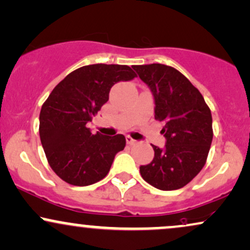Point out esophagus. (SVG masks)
<instances>
[{
    "label": "esophagus",
    "instance_id": "esophagus-1",
    "mask_svg": "<svg viewBox=\"0 0 250 250\" xmlns=\"http://www.w3.org/2000/svg\"><path fill=\"white\" fill-rule=\"evenodd\" d=\"M125 141H127V143H128V144H130V146H133V144L136 143V141H135L134 138H131L130 136H127V137H125Z\"/></svg>",
    "mask_w": 250,
    "mask_h": 250
}]
</instances>
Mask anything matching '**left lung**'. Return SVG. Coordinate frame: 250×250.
Wrapping results in <instances>:
<instances>
[{"instance_id": "8db88e82", "label": "left lung", "mask_w": 250, "mask_h": 250, "mask_svg": "<svg viewBox=\"0 0 250 250\" xmlns=\"http://www.w3.org/2000/svg\"><path fill=\"white\" fill-rule=\"evenodd\" d=\"M154 96L155 119L164 123L165 146H152L151 163L141 165L142 178L162 191L182 188L200 172L211 148L212 114L201 93L176 68L134 65Z\"/></svg>"}]
</instances>
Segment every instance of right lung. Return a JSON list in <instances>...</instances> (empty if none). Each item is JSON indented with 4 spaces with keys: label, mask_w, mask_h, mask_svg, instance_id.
I'll return each mask as SVG.
<instances>
[{
    "label": "right lung",
    "mask_w": 250,
    "mask_h": 250,
    "mask_svg": "<svg viewBox=\"0 0 250 250\" xmlns=\"http://www.w3.org/2000/svg\"><path fill=\"white\" fill-rule=\"evenodd\" d=\"M135 77L127 65H87L71 72L51 92L39 114V136L50 167L64 182L92 185L109 172L125 138L93 135L87 123L108 101L115 83Z\"/></svg>",
    "instance_id": "right-lung-1"
}]
</instances>
